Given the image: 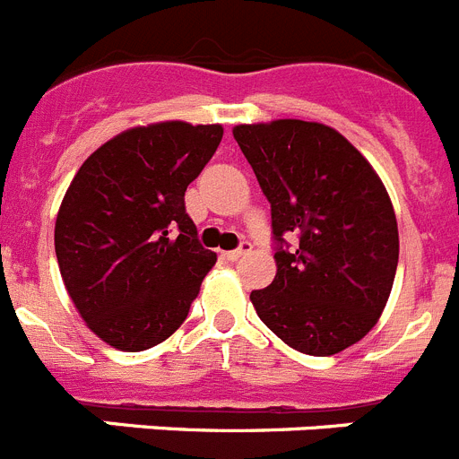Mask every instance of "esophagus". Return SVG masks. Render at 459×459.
<instances>
[{
    "mask_svg": "<svg viewBox=\"0 0 459 459\" xmlns=\"http://www.w3.org/2000/svg\"><path fill=\"white\" fill-rule=\"evenodd\" d=\"M250 250H253V246H250L248 241H243L237 250H230V253H225V255L230 259H238V257H243V255H248Z\"/></svg>",
    "mask_w": 459,
    "mask_h": 459,
    "instance_id": "esophagus-1",
    "label": "esophagus"
}]
</instances>
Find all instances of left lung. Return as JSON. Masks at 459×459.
Returning <instances> with one entry per match:
<instances>
[{
	"instance_id": "1",
	"label": "left lung",
	"mask_w": 459,
	"mask_h": 459,
	"mask_svg": "<svg viewBox=\"0 0 459 459\" xmlns=\"http://www.w3.org/2000/svg\"><path fill=\"white\" fill-rule=\"evenodd\" d=\"M271 202L275 278L250 294L259 319L291 350L333 356L366 338L386 307L400 238L386 186L335 128L275 119L234 126ZM299 234L291 254L281 237Z\"/></svg>"
}]
</instances>
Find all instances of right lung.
<instances>
[{"instance_id":"obj_1","label":"right lung","mask_w":459,"mask_h":459,"mask_svg":"<svg viewBox=\"0 0 459 459\" xmlns=\"http://www.w3.org/2000/svg\"><path fill=\"white\" fill-rule=\"evenodd\" d=\"M222 140L221 124L158 121L99 147L64 195L55 253L91 333L121 351L168 340L216 253L202 248L184 195Z\"/></svg>"}]
</instances>
